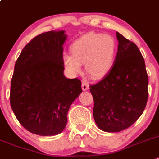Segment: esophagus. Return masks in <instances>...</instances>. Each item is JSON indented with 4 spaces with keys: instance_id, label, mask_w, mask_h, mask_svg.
<instances>
[{
    "instance_id": "esophagus-1",
    "label": "esophagus",
    "mask_w": 159,
    "mask_h": 159,
    "mask_svg": "<svg viewBox=\"0 0 159 159\" xmlns=\"http://www.w3.org/2000/svg\"><path fill=\"white\" fill-rule=\"evenodd\" d=\"M88 88H89V85H88V84L86 82H83L82 83V89L84 90V91H87V90H88Z\"/></svg>"
}]
</instances>
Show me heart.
Segmentation results:
<instances>
[{"label":"heart","instance_id":"b5f03b06","mask_svg":"<svg viewBox=\"0 0 159 159\" xmlns=\"http://www.w3.org/2000/svg\"><path fill=\"white\" fill-rule=\"evenodd\" d=\"M118 45L110 34L91 32L75 40L70 47L72 56L65 54L63 62L71 73L80 72V65L94 79L108 74L114 65Z\"/></svg>","mask_w":159,"mask_h":159}]
</instances>
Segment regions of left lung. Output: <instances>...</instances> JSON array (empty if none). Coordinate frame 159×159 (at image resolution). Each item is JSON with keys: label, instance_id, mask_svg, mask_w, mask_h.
Returning a JSON list of instances; mask_svg holds the SVG:
<instances>
[{"label": "left lung", "instance_id": "obj_1", "mask_svg": "<svg viewBox=\"0 0 159 159\" xmlns=\"http://www.w3.org/2000/svg\"><path fill=\"white\" fill-rule=\"evenodd\" d=\"M114 65L98 84L91 85L93 116L101 130L118 132L138 120L146 107L148 75L144 59L134 43L116 32Z\"/></svg>", "mask_w": 159, "mask_h": 159}]
</instances>
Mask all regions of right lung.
I'll return each instance as SVG.
<instances>
[{
    "label": "right lung",
    "mask_w": 159,
    "mask_h": 159,
    "mask_svg": "<svg viewBox=\"0 0 159 159\" xmlns=\"http://www.w3.org/2000/svg\"><path fill=\"white\" fill-rule=\"evenodd\" d=\"M65 30L45 32L25 46L11 81L10 104L27 131L55 136L67 125L70 106L82 92L79 79L64 75Z\"/></svg>",
    "instance_id": "1"
}]
</instances>
